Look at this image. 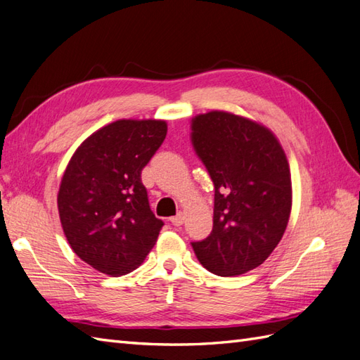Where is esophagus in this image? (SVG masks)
I'll list each match as a JSON object with an SVG mask.
<instances>
[{"instance_id": "1", "label": "esophagus", "mask_w": 360, "mask_h": 360, "mask_svg": "<svg viewBox=\"0 0 360 360\" xmlns=\"http://www.w3.org/2000/svg\"><path fill=\"white\" fill-rule=\"evenodd\" d=\"M170 222L173 225H176V227H179V225H182L184 222H186V213L178 212L176 216H173V218H170Z\"/></svg>"}]
</instances>
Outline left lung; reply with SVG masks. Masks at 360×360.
<instances>
[{
  "instance_id": "1",
  "label": "left lung",
  "mask_w": 360,
  "mask_h": 360,
  "mask_svg": "<svg viewBox=\"0 0 360 360\" xmlns=\"http://www.w3.org/2000/svg\"><path fill=\"white\" fill-rule=\"evenodd\" d=\"M190 129L214 184L213 230L191 245L208 271L244 274L273 253L287 230L293 204L287 155L269 127L225 110L193 116Z\"/></svg>"
}]
</instances>
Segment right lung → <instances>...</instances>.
I'll return each mask as SVG.
<instances>
[{
  "instance_id": "right-lung-1",
  "label": "right lung",
  "mask_w": 360,
  "mask_h": 360,
  "mask_svg": "<svg viewBox=\"0 0 360 360\" xmlns=\"http://www.w3.org/2000/svg\"><path fill=\"white\" fill-rule=\"evenodd\" d=\"M167 135L164 120H118L75 150L58 190L70 248L95 270L127 274L144 262L162 221L150 210L141 172Z\"/></svg>"
}]
</instances>
